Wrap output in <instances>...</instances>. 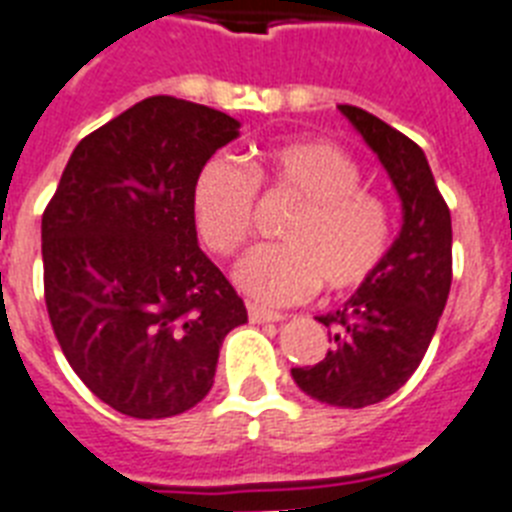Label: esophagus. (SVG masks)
Instances as JSON below:
<instances>
[{"mask_svg":"<svg viewBox=\"0 0 512 512\" xmlns=\"http://www.w3.org/2000/svg\"><path fill=\"white\" fill-rule=\"evenodd\" d=\"M247 312H249V320L252 322H281L283 320L281 312L265 309V307H260V304H249Z\"/></svg>","mask_w":512,"mask_h":512,"instance_id":"esophagus-1","label":"esophagus"}]
</instances>
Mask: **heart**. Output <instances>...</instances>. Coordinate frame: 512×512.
Segmentation results:
<instances>
[{
    "mask_svg": "<svg viewBox=\"0 0 512 512\" xmlns=\"http://www.w3.org/2000/svg\"><path fill=\"white\" fill-rule=\"evenodd\" d=\"M257 187L286 192L299 208L278 231L283 244L249 249L236 263L234 281L252 299L296 302L320 281L333 291L354 289L380 265L390 239L388 210L362 190L354 158L322 140L265 145L249 174L223 156L200 166L192 182V218L216 255H234L244 244Z\"/></svg>",
    "mask_w": 512,
    "mask_h": 512,
    "instance_id": "obj_1",
    "label": "heart"
}]
</instances>
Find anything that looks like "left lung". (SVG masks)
Listing matches in <instances>:
<instances>
[{
	"mask_svg": "<svg viewBox=\"0 0 512 512\" xmlns=\"http://www.w3.org/2000/svg\"><path fill=\"white\" fill-rule=\"evenodd\" d=\"M401 200V231L380 265L338 309L317 320L330 349L291 377L315 401L364 409L385 401L424 359L453 281V226L424 150L356 106H338Z\"/></svg>",
	"mask_w": 512,
	"mask_h": 512,
	"instance_id": "obj_1",
	"label": "left lung"
}]
</instances>
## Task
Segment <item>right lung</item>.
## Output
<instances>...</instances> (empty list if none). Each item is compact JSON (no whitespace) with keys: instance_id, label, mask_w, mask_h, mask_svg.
Here are the masks:
<instances>
[{"instance_id":"add662e5","label":"right lung","mask_w":512,"mask_h":512,"mask_svg":"<svg viewBox=\"0 0 512 512\" xmlns=\"http://www.w3.org/2000/svg\"><path fill=\"white\" fill-rule=\"evenodd\" d=\"M234 117L150 96L83 137L41 218L51 328L75 375L135 419L176 416L213 388L247 322L197 244L192 182L239 137Z\"/></svg>"}]
</instances>
